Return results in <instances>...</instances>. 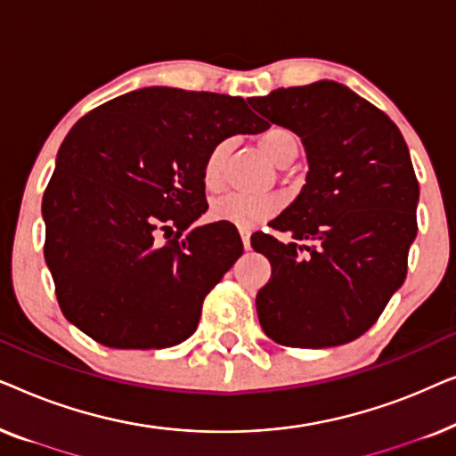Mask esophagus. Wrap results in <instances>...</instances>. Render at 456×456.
<instances>
[{"label": "esophagus", "instance_id": "esophagus-1", "mask_svg": "<svg viewBox=\"0 0 456 456\" xmlns=\"http://www.w3.org/2000/svg\"><path fill=\"white\" fill-rule=\"evenodd\" d=\"M239 232H240V239H242V245H245V248L251 247V228L240 226Z\"/></svg>", "mask_w": 456, "mask_h": 456}]
</instances>
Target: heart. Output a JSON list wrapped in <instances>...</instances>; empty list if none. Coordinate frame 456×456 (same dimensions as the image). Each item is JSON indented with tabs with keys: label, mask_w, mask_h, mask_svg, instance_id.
<instances>
[{
	"label": "heart",
	"mask_w": 456,
	"mask_h": 456,
	"mask_svg": "<svg viewBox=\"0 0 456 456\" xmlns=\"http://www.w3.org/2000/svg\"><path fill=\"white\" fill-rule=\"evenodd\" d=\"M257 145L273 164L286 166L297 158L298 139L292 130L284 126H267L257 134ZM228 142H217L211 147L203 161V184L208 191H220L224 186V170H226ZM282 208L278 195H242L228 192L211 203V217L220 222H230L236 226H253L278 214Z\"/></svg>",
	"instance_id": "b5f03b06"
}]
</instances>
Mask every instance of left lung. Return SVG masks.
Returning a JSON list of instances; mask_svg holds the SVG:
<instances>
[{"label": "left lung", "instance_id": "left-lung-1", "mask_svg": "<svg viewBox=\"0 0 456 456\" xmlns=\"http://www.w3.org/2000/svg\"><path fill=\"white\" fill-rule=\"evenodd\" d=\"M248 103L301 136L309 161L298 197L270 224L290 242L251 236L272 264L255 301L261 328L284 346L346 345L378 322L407 276L419 201L407 142L382 110L334 80Z\"/></svg>", "mask_w": 456, "mask_h": 456}]
</instances>
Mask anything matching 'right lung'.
<instances>
[{
	"label": "right lung",
	"mask_w": 456,
	"mask_h": 456,
	"mask_svg": "<svg viewBox=\"0 0 456 456\" xmlns=\"http://www.w3.org/2000/svg\"><path fill=\"white\" fill-rule=\"evenodd\" d=\"M265 128L242 97L172 86L80 118L43 195V251L66 320L111 348L192 336L203 298L242 255L230 224L186 230L208 211L203 161L228 136ZM170 227L177 234L159 246Z\"/></svg>",
	"instance_id": "right-lung-1"
}]
</instances>
